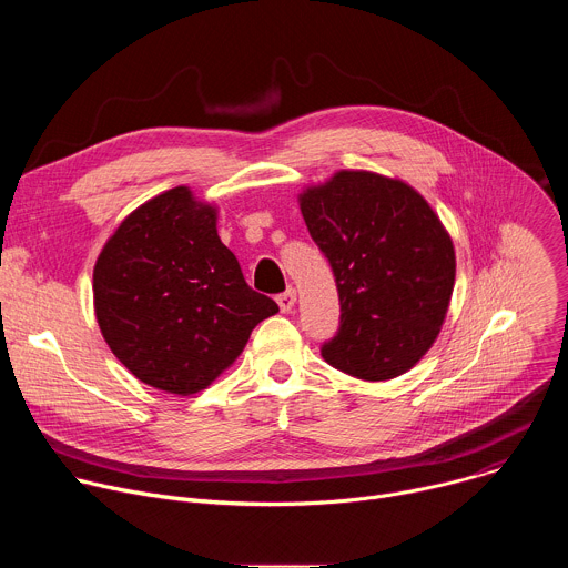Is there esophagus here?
<instances>
[{"label":"esophagus","instance_id":"esophagus-1","mask_svg":"<svg viewBox=\"0 0 568 568\" xmlns=\"http://www.w3.org/2000/svg\"><path fill=\"white\" fill-rule=\"evenodd\" d=\"M276 303H278V307H281V312H292V307H294V303H296V290H285V292H281L278 296H276Z\"/></svg>","mask_w":568,"mask_h":568}]
</instances>
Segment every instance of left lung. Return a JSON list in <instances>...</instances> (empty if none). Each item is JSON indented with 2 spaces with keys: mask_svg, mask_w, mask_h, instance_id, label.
<instances>
[{
  "mask_svg": "<svg viewBox=\"0 0 568 568\" xmlns=\"http://www.w3.org/2000/svg\"><path fill=\"white\" fill-rule=\"evenodd\" d=\"M301 213L339 292L331 366L368 382L407 373L434 344L454 290V245L412 186L342 171L301 195Z\"/></svg>",
  "mask_w": 568,
  "mask_h": 568,
  "instance_id": "8db88e82",
  "label": "left lung"
}]
</instances>
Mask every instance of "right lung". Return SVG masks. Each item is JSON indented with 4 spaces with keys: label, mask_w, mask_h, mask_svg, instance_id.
Here are the masks:
<instances>
[{
    "label": "right lung",
    "mask_w": 568,
    "mask_h": 568,
    "mask_svg": "<svg viewBox=\"0 0 568 568\" xmlns=\"http://www.w3.org/2000/svg\"><path fill=\"white\" fill-rule=\"evenodd\" d=\"M94 307L119 362L169 393L206 388L278 305L222 245L215 211L186 186L130 213L94 267Z\"/></svg>",
    "instance_id": "right-lung-1"
}]
</instances>
